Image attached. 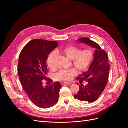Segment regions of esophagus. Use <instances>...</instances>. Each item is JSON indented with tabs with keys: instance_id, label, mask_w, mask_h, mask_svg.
Instances as JSON below:
<instances>
[{
	"instance_id": "1",
	"label": "esophagus",
	"mask_w": 128,
	"mask_h": 128,
	"mask_svg": "<svg viewBox=\"0 0 128 128\" xmlns=\"http://www.w3.org/2000/svg\"><path fill=\"white\" fill-rule=\"evenodd\" d=\"M71 83L70 82H64L62 83V85H66V84H70Z\"/></svg>"
}]
</instances>
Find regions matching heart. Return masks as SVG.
I'll return each instance as SVG.
<instances>
[{
	"mask_svg": "<svg viewBox=\"0 0 128 128\" xmlns=\"http://www.w3.org/2000/svg\"><path fill=\"white\" fill-rule=\"evenodd\" d=\"M62 53L69 59L73 60V65L80 72L88 70L94 58V53L91 50L86 49L80 51L79 48L72 46L64 48L62 50ZM56 52L52 51L48 58L47 64L51 69H54L56 67ZM76 74L77 72L75 69H70L60 70L57 74L56 77L59 80L67 81L72 80Z\"/></svg>",
	"mask_w": 128,
	"mask_h": 128,
	"instance_id": "obj_1",
	"label": "heart"
}]
</instances>
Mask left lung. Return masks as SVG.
Instances as JSON below:
<instances>
[{
  "label": "left lung",
  "mask_w": 128,
  "mask_h": 128,
  "mask_svg": "<svg viewBox=\"0 0 128 128\" xmlns=\"http://www.w3.org/2000/svg\"><path fill=\"white\" fill-rule=\"evenodd\" d=\"M77 41L95 50L94 59L88 70L77 77V80H80V83L82 80H86L88 83L85 86L80 84V90L74 97L80 101L92 102L102 94L107 83L110 71L108 55L97 43L88 38H80Z\"/></svg>",
  "instance_id": "8db88e82"
}]
</instances>
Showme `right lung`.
I'll return each mask as SVG.
<instances>
[{
  "instance_id": "1",
  "label": "right lung",
  "mask_w": 128,
  "mask_h": 128,
  "mask_svg": "<svg viewBox=\"0 0 128 128\" xmlns=\"http://www.w3.org/2000/svg\"><path fill=\"white\" fill-rule=\"evenodd\" d=\"M58 44L56 41L33 40L26 45L19 56L18 72L22 88L31 101L40 108L52 107L59 100L61 84L58 82L48 86L42 82L47 78L46 60Z\"/></svg>"
}]
</instances>
